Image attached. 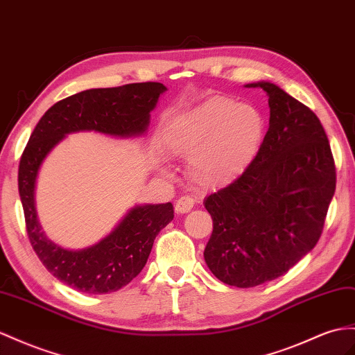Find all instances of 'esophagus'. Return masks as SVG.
Returning <instances> with one entry per match:
<instances>
[{
  "label": "esophagus",
  "instance_id": "obj_1",
  "mask_svg": "<svg viewBox=\"0 0 355 355\" xmlns=\"http://www.w3.org/2000/svg\"><path fill=\"white\" fill-rule=\"evenodd\" d=\"M193 205H195V199L192 196H189V195H183V196L177 199L175 211L180 213V214L189 213L193 208Z\"/></svg>",
  "mask_w": 355,
  "mask_h": 355
}]
</instances>
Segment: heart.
<instances>
[{
  "mask_svg": "<svg viewBox=\"0 0 355 355\" xmlns=\"http://www.w3.org/2000/svg\"><path fill=\"white\" fill-rule=\"evenodd\" d=\"M266 120L253 105L216 96L177 116L166 130L172 154L190 157L189 175L202 189L241 177L264 142Z\"/></svg>",
  "mask_w": 355,
  "mask_h": 355,
  "instance_id": "obj_1",
  "label": "heart"
}]
</instances>
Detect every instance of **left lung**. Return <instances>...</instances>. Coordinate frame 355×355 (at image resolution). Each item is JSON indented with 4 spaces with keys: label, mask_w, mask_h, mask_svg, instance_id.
Segmentation results:
<instances>
[{
    "label": "left lung",
    "mask_w": 355,
    "mask_h": 355,
    "mask_svg": "<svg viewBox=\"0 0 355 355\" xmlns=\"http://www.w3.org/2000/svg\"><path fill=\"white\" fill-rule=\"evenodd\" d=\"M270 125L257 159L205 199L213 234L204 258L223 284L252 288L294 267L320 240L336 190L324 127L311 109L271 83Z\"/></svg>",
    "instance_id": "left-lung-1"
}]
</instances>
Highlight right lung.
<instances>
[{"mask_svg":"<svg viewBox=\"0 0 355 355\" xmlns=\"http://www.w3.org/2000/svg\"><path fill=\"white\" fill-rule=\"evenodd\" d=\"M165 89L160 83H141L93 88L62 98L40 118L22 153L17 186L31 246L49 272L80 293H114L138 276L157 234L174 219V207L171 202L135 207L96 246L62 249L46 239L35 214L34 187L39 168L70 132L96 130L114 136L144 133L150 124V111Z\"/></svg>","mask_w":355,"mask_h":355,"instance_id":"add662e5","label":"right lung"}]
</instances>
